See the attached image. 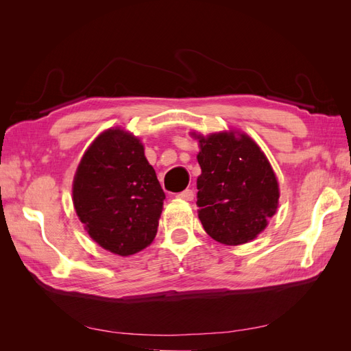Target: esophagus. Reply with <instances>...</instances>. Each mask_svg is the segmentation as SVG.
<instances>
[{
	"instance_id": "esophagus-1",
	"label": "esophagus",
	"mask_w": 351,
	"mask_h": 351,
	"mask_svg": "<svg viewBox=\"0 0 351 351\" xmlns=\"http://www.w3.org/2000/svg\"><path fill=\"white\" fill-rule=\"evenodd\" d=\"M177 197H178V199H183V200H193L195 193H193L192 189H186V190H183V192H180V193L177 195Z\"/></svg>"
}]
</instances>
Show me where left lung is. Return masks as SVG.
<instances>
[{
    "instance_id": "left-lung-1",
    "label": "left lung",
    "mask_w": 351,
    "mask_h": 351,
    "mask_svg": "<svg viewBox=\"0 0 351 351\" xmlns=\"http://www.w3.org/2000/svg\"><path fill=\"white\" fill-rule=\"evenodd\" d=\"M195 137L199 139L197 162L202 168L196 204L205 231L228 246L258 237L277 212L280 199L268 158L244 133Z\"/></svg>"
}]
</instances>
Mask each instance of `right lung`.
<instances>
[{
	"label": "right lung",
	"instance_id": "1",
	"mask_svg": "<svg viewBox=\"0 0 351 351\" xmlns=\"http://www.w3.org/2000/svg\"><path fill=\"white\" fill-rule=\"evenodd\" d=\"M165 193L141 141L121 129L101 133L73 180V205L101 247L129 256L156 236Z\"/></svg>",
	"mask_w": 351,
	"mask_h": 351
}]
</instances>
